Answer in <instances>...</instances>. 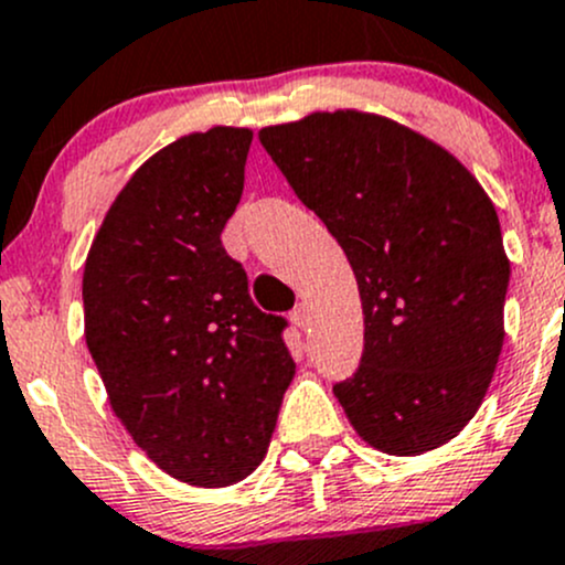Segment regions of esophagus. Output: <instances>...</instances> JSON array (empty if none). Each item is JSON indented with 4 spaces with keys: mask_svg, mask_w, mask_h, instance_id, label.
Segmentation results:
<instances>
[{
    "mask_svg": "<svg viewBox=\"0 0 565 565\" xmlns=\"http://www.w3.org/2000/svg\"><path fill=\"white\" fill-rule=\"evenodd\" d=\"M289 319H292V322H295V328H300V330H306V328H309V306H306V303H298V306H295V309H292V315H289Z\"/></svg>",
    "mask_w": 565,
    "mask_h": 565,
    "instance_id": "34e87169",
    "label": "esophagus"
}]
</instances>
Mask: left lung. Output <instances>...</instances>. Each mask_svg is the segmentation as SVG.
Here are the masks:
<instances>
[{
	"mask_svg": "<svg viewBox=\"0 0 565 565\" xmlns=\"http://www.w3.org/2000/svg\"><path fill=\"white\" fill-rule=\"evenodd\" d=\"M259 141L355 273L363 358L333 385L352 429L391 457L446 446L503 350L511 262L492 199L446 147L358 108L267 125Z\"/></svg>",
	"mask_w": 565,
	"mask_h": 565,
	"instance_id": "1",
	"label": "left lung"
}]
</instances>
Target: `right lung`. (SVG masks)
<instances>
[{"label":"right lung","mask_w":565,"mask_h":565,"mask_svg":"<svg viewBox=\"0 0 565 565\" xmlns=\"http://www.w3.org/2000/svg\"><path fill=\"white\" fill-rule=\"evenodd\" d=\"M254 134L215 125L141 163L84 265V339L136 446L191 487L259 467L295 361L284 319L248 295L221 232L243 196Z\"/></svg>","instance_id":"obj_1"}]
</instances>
